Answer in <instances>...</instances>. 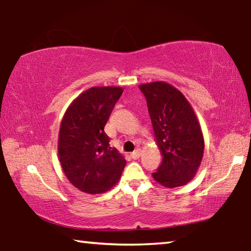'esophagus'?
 Returning a JSON list of instances; mask_svg holds the SVG:
<instances>
[{
  "label": "esophagus",
  "mask_w": 251,
  "mask_h": 251,
  "mask_svg": "<svg viewBox=\"0 0 251 251\" xmlns=\"http://www.w3.org/2000/svg\"><path fill=\"white\" fill-rule=\"evenodd\" d=\"M130 156H131V158H133V159H138L139 157L142 156V150H141V148H137V150H136L135 151L131 152Z\"/></svg>",
  "instance_id": "esophagus-1"
}]
</instances>
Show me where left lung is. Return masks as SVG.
<instances>
[{
  "mask_svg": "<svg viewBox=\"0 0 251 251\" xmlns=\"http://www.w3.org/2000/svg\"><path fill=\"white\" fill-rule=\"evenodd\" d=\"M157 147L163 156L151 176L167 188L185 186L201 166L205 142L201 124L184 94L166 82L141 84Z\"/></svg>",
  "mask_w": 251,
  "mask_h": 251,
  "instance_id": "obj_1",
  "label": "left lung"
}]
</instances>
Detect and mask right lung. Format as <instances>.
Segmentation results:
<instances>
[{"mask_svg": "<svg viewBox=\"0 0 251 251\" xmlns=\"http://www.w3.org/2000/svg\"><path fill=\"white\" fill-rule=\"evenodd\" d=\"M120 86H95L67 107L58 133V159L67 179L80 192H108L122 176L126 159L109 145L104 127L123 93Z\"/></svg>", "mask_w": 251, "mask_h": 251, "instance_id": "1", "label": "right lung"}]
</instances>
